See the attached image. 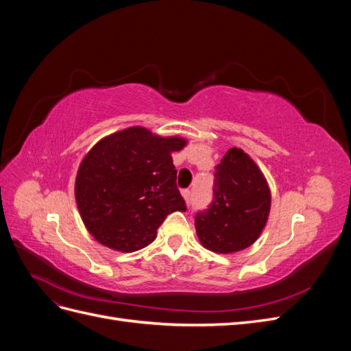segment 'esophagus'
Segmentation results:
<instances>
[{"label": "esophagus", "mask_w": 351, "mask_h": 351, "mask_svg": "<svg viewBox=\"0 0 351 351\" xmlns=\"http://www.w3.org/2000/svg\"><path fill=\"white\" fill-rule=\"evenodd\" d=\"M182 195H183V197L186 200V204L189 205L190 204V199H192V192H190V190H183Z\"/></svg>", "instance_id": "34e87169"}]
</instances>
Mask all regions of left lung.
Segmentation results:
<instances>
[{
	"label": "left lung",
	"instance_id": "left-lung-1",
	"mask_svg": "<svg viewBox=\"0 0 351 351\" xmlns=\"http://www.w3.org/2000/svg\"><path fill=\"white\" fill-rule=\"evenodd\" d=\"M214 197L195 217L202 246L232 253L256 241L267 224L271 192L267 180L247 154L231 147L215 167Z\"/></svg>",
	"mask_w": 351,
	"mask_h": 351
}]
</instances>
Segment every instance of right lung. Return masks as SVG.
Returning <instances> with one entry per match:
<instances>
[{
  "mask_svg": "<svg viewBox=\"0 0 351 351\" xmlns=\"http://www.w3.org/2000/svg\"><path fill=\"white\" fill-rule=\"evenodd\" d=\"M182 137H159L143 127L117 132L83 158L76 202L88 231L104 246L124 253L146 247L167 215L184 212L171 152Z\"/></svg>",
  "mask_w": 351,
  "mask_h": 351,
  "instance_id": "obj_1",
  "label": "right lung"
}]
</instances>
